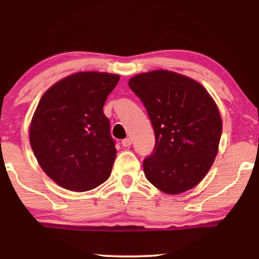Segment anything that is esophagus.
<instances>
[{"instance_id": "1", "label": "esophagus", "mask_w": 259, "mask_h": 259, "mask_svg": "<svg viewBox=\"0 0 259 259\" xmlns=\"http://www.w3.org/2000/svg\"><path fill=\"white\" fill-rule=\"evenodd\" d=\"M121 144L123 147H130L131 145H132V139H131V138H126V139H123L121 141Z\"/></svg>"}]
</instances>
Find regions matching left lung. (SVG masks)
<instances>
[{"instance_id": "obj_1", "label": "left lung", "mask_w": 259, "mask_h": 259, "mask_svg": "<svg viewBox=\"0 0 259 259\" xmlns=\"http://www.w3.org/2000/svg\"><path fill=\"white\" fill-rule=\"evenodd\" d=\"M128 86L155 134L153 153L144 160L147 180L167 194L193 189L218 153L223 122L213 98L198 81L166 69L137 74Z\"/></svg>"}]
</instances>
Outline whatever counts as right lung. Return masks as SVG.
<instances>
[{
	"instance_id": "add662e5",
	"label": "right lung",
	"mask_w": 259,
	"mask_h": 259,
	"mask_svg": "<svg viewBox=\"0 0 259 259\" xmlns=\"http://www.w3.org/2000/svg\"><path fill=\"white\" fill-rule=\"evenodd\" d=\"M119 79L112 73H74L38 101L29 143L42 171L63 189L86 192L111 176L116 150L102 107Z\"/></svg>"
}]
</instances>
